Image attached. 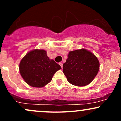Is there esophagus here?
Segmentation results:
<instances>
[{
  "label": "esophagus",
  "instance_id": "esophagus-1",
  "mask_svg": "<svg viewBox=\"0 0 121 121\" xmlns=\"http://www.w3.org/2000/svg\"><path fill=\"white\" fill-rule=\"evenodd\" d=\"M59 65L61 66V68H62V67H63V64L62 63V62H60L59 63Z\"/></svg>",
  "mask_w": 121,
  "mask_h": 121
}]
</instances>
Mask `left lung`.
Wrapping results in <instances>:
<instances>
[{
  "mask_svg": "<svg viewBox=\"0 0 121 121\" xmlns=\"http://www.w3.org/2000/svg\"><path fill=\"white\" fill-rule=\"evenodd\" d=\"M99 69L97 57L84 48L70 51L63 64V73L67 80L71 84L78 86L91 83Z\"/></svg>",
  "mask_w": 121,
  "mask_h": 121,
  "instance_id": "left-lung-1",
  "label": "left lung"
}]
</instances>
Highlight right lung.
Returning a JSON list of instances; mask_svg holds the SVG:
<instances>
[{
    "mask_svg": "<svg viewBox=\"0 0 121 121\" xmlns=\"http://www.w3.org/2000/svg\"><path fill=\"white\" fill-rule=\"evenodd\" d=\"M19 71L30 86L41 88L51 82L53 75L61 68L50 60L43 50H33L27 53L19 64Z\"/></svg>",
    "mask_w": 121,
    "mask_h": 121,
    "instance_id": "add662e5",
    "label": "right lung"
}]
</instances>
